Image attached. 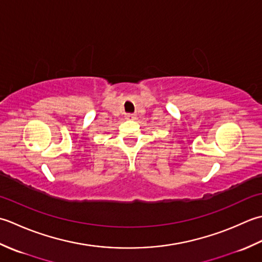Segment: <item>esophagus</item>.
Returning <instances> with one entry per match:
<instances>
[{"mask_svg":"<svg viewBox=\"0 0 262 262\" xmlns=\"http://www.w3.org/2000/svg\"><path fill=\"white\" fill-rule=\"evenodd\" d=\"M125 119L129 120V121H133V120L137 119V116H136L135 114H127V115L125 116Z\"/></svg>","mask_w":262,"mask_h":262,"instance_id":"esophagus-1","label":"esophagus"}]
</instances>
